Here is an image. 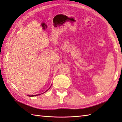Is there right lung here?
Listing matches in <instances>:
<instances>
[{
  "label": "right lung",
  "mask_w": 122,
  "mask_h": 122,
  "mask_svg": "<svg viewBox=\"0 0 122 122\" xmlns=\"http://www.w3.org/2000/svg\"><path fill=\"white\" fill-rule=\"evenodd\" d=\"M40 94H38V95H34V96H37V95H40ZM33 96V95H32ZM29 97H30V95H29Z\"/></svg>",
  "instance_id": "obj_1"
}]
</instances>
